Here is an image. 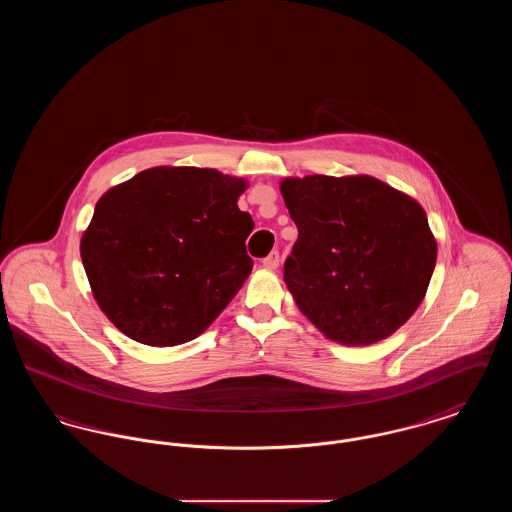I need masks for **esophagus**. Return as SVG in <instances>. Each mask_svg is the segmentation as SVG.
Here are the masks:
<instances>
[{"instance_id": "34e87169", "label": "esophagus", "mask_w": 512, "mask_h": 512, "mask_svg": "<svg viewBox=\"0 0 512 512\" xmlns=\"http://www.w3.org/2000/svg\"><path fill=\"white\" fill-rule=\"evenodd\" d=\"M280 265V253L278 251H272L268 257L263 259V267L268 268V270H276Z\"/></svg>"}]
</instances>
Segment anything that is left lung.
Instances as JSON below:
<instances>
[{
  "mask_svg": "<svg viewBox=\"0 0 512 512\" xmlns=\"http://www.w3.org/2000/svg\"><path fill=\"white\" fill-rule=\"evenodd\" d=\"M297 242L284 282L328 340L368 345L391 336L422 303L438 245L413 197L372 176L286 178Z\"/></svg>",
  "mask_w": 512,
  "mask_h": 512,
  "instance_id": "1",
  "label": "left lung"
}]
</instances>
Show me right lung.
<instances>
[{
	"instance_id": "1",
	"label": "right lung",
	"mask_w": 512,
	"mask_h": 512,
	"mask_svg": "<svg viewBox=\"0 0 512 512\" xmlns=\"http://www.w3.org/2000/svg\"><path fill=\"white\" fill-rule=\"evenodd\" d=\"M244 178L155 167L101 195L80 257L101 311L132 340H194L251 274Z\"/></svg>"
}]
</instances>
